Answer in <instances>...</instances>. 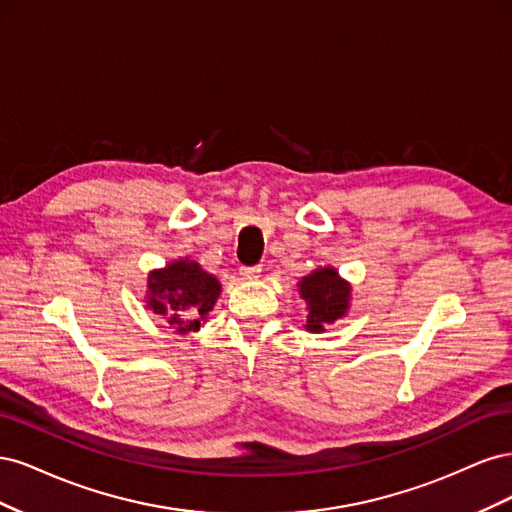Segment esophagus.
Wrapping results in <instances>:
<instances>
[{
  "label": "esophagus",
  "instance_id": "esophagus-1",
  "mask_svg": "<svg viewBox=\"0 0 512 512\" xmlns=\"http://www.w3.org/2000/svg\"><path fill=\"white\" fill-rule=\"evenodd\" d=\"M260 267H241L239 269V273H241V277H243V280L245 282H254V280H258V277H260Z\"/></svg>",
  "mask_w": 512,
  "mask_h": 512
}]
</instances>
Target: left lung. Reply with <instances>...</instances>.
Listing matches in <instances>:
<instances>
[{
    "instance_id": "left-lung-1",
    "label": "left lung",
    "mask_w": 512,
    "mask_h": 512,
    "mask_svg": "<svg viewBox=\"0 0 512 512\" xmlns=\"http://www.w3.org/2000/svg\"><path fill=\"white\" fill-rule=\"evenodd\" d=\"M350 284L333 267L316 269L299 282V294L307 303L305 329L322 333L327 324L344 318L350 307Z\"/></svg>"
}]
</instances>
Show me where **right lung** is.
<instances>
[{
    "label": "right lung",
    "instance_id": "1",
    "mask_svg": "<svg viewBox=\"0 0 512 512\" xmlns=\"http://www.w3.org/2000/svg\"><path fill=\"white\" fill-rule=\"evenodd\" d=\"M222 292L215 275L194 260L181 258L147 277V307L164 316L177 333L198 331Z\"/></svg>",
    "mask_w": 512,
    "mask_h": 512
}]
</instances>
